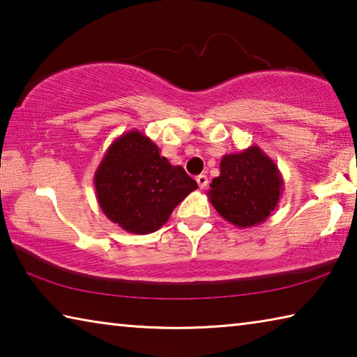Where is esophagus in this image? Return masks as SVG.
<instances>
[{
    "instance_id": "34e87169",
    "label": "esophagus",
    "mask_w": 357,
    "mask_h": 357,
    "mask_svg": "<svg viewBox=\"0 0 357 357\" xmlns=\"http://www.w3.org/2000/svg\"><path fill=\"white\" fill-rule=\"evenodd\" d=\"M197 179V183H198V185H200V189H204V187L208 185V176L206 174H198V176L195 178Z\"/></svg>"
}]
</instances>
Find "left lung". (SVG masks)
I'll return each mask as SVG.
<instances>
[{"label": "left lung", "instance_id": "1", "mask_svg": "<svg viewBox=\"0 0 357 357\" xmlns=\"http://www.w3.org/2000/svg\"><path fill=\"white\" fill-rule=\"evenodd\" d=\"M282 192L279 167L255 144L222 157L220 174L211 183L208 198L227 222L250 228L268 219Z\"/></svg>", "mask_w": 357, "mask_h": 357}]
</instances>
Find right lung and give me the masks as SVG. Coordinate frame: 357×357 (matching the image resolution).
Listing matches in <instances>:
<instances>
[{"mask_svg":"<svg viewBox=\"0 0 357 357\" xmlns=\"http://www.w3.org/2000/svg\"><path fill=\"white\" fill-rule=\"evenodd\" d=\"M140 130L119 135L94 173L98 203L108 219L134 234H148L198 189L181 165H172Z\"/></svg>","mask_w":357,"mask_h":357,"instance_id":"right-lung-1","label":"right lung"}]
</instances>
